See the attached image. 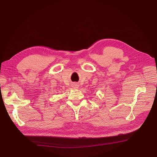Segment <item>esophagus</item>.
I'll return each mask as SVG.
<instances>
[{
	"instance_id": "1",
	"label": "esophagus",
	"mask_w": 157,
	"mask_h": 157,
	"mask_svg": "<svg viewBox=\"0 0 157 157\" xmlns=\"http://www.w3.org/2000/svg\"><path fill=\"white\" fill-rule=\"evenodd\" d=\"M74 88H78V85H75V86H74Z\"/></svg>"
}]
</instances>
